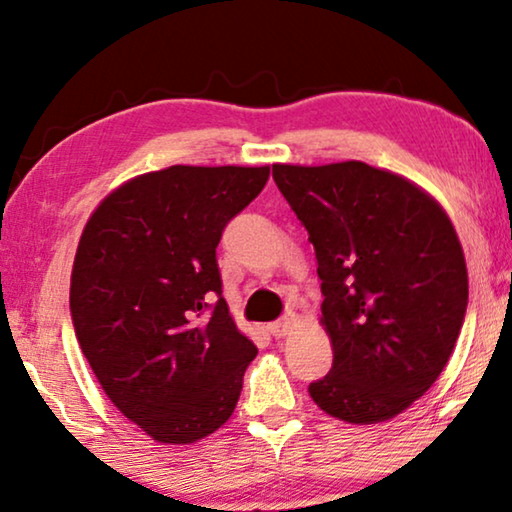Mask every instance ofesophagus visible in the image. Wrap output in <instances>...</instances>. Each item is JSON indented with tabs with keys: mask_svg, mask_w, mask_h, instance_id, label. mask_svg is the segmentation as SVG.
<instances>
[{
	"mask_svg": "<svg viewBox=\"0 0 512 512\" xmlns=\"http://www.w3.org/2000/svg\"><path fill=\"white\" fill-rule=\"evenodd\" d=\"M295 320H297L295 313H288V316H283L281 320L272 322V325H270V334H272L274 338H283V336H288V334H290V329H293V325H295Z\"/></svg>",
	"mask_w": 512,
	"mask_h": 512,
	"instance_id": "esophagus-1",
	"label": "esophagus"
}]
</instances>
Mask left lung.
<instances>
[{"instance_id":"1","label":"left lung","mask_w":512,"mask_h":512,"mask_svg":"<svg viewBox=\"0 0 512 512\" xmlns=\"http://www.w3.org/2000/svg\"><path fill=\"white\" fill-rule=\"evenodd\" d=\"M309 231L334 364L309 393L322 412L389 421L426 393L467 311L462 245L444 208L410 180L366 162L272 164Z\"/></svg>"}]
</instances>
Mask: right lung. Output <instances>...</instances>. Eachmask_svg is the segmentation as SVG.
Segmentation results:
<instances>
[{
  "mask_svg": "<svg viewBox=\"0 0 512 512\" xmlns=\"http://www.w3.org/2000/svg\"><path fill=\"white\" fill-rule=\"evenodd\" d=\"M267 178L270 167L174 164L116 187L84 226L75 336L107 398L155 442H199L238 405L258 350L235 327L215 251Z\"/></svg>",
  "mask_w": 512,
  "mask_h": 512,
  "instance_id": "obj_1",
  "label": "right lung"
}]
</instances>
